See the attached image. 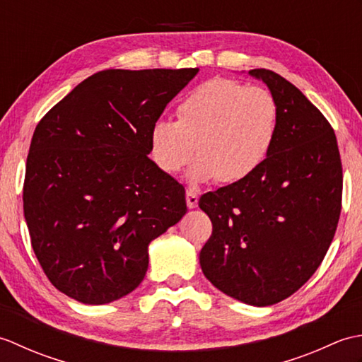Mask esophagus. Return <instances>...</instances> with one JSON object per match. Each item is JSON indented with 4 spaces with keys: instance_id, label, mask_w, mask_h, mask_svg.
I'll list each match as a JSON object with an SVG mask.
<instances>
[{
    "instance_id": "esophagus-1",
    "label": "esophagus",
    "mask_w": 362,
    "mask_h": 362,
    "mask_svg": "<svg viewBox=\"0 0 362 362\" xmlns=\"http://www.w3.org/2000/svg\"><path fill=\"white\" fill-rule=\"evenodd\" d=\"M197 202H199L197 191L193 189V188H188L187 189V205H188V209H196Z\"/></svg>"
}]
</instances>
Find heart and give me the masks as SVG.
<instances>
[{
	"instance_id": "heart-1",
	"label": "heart",
	"mask_w": 362,
	"mask_h": 362,
	"mask_svg": "<svg viewBox=\"0 0 362 362\" xmlns=\"http://www.w3.org/2000/svg\"><path fill=\"white\" fill-rule=\"evenodd\" d=\"M280 112L261 87L216 78L197 86L177 105V121L157 119L149 132L152 158L161 171L180 173L191 156V182L236 183L264 163L279 134Z\"/></svg>"
}]
</instances>
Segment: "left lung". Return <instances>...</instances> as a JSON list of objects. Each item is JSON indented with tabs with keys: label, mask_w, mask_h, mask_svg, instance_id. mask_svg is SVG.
Masks as SVG:
<instances>
[{
	"label": "left lung",
	"mask_w": 362,
	"mask_h": 362,
	"mask_svg": "<svg viewBox=\"0 0 362 362\" xmlns=\"http://www.w3.org/2000/svg\"><path fill=\"white\" fill-rule=\"evenodd\" d=\"M249 74L279 104V134L247 179L199 199L213 224L199 261L224 294L269 306L302 288L324 259L339 222L342 163L333 127L302 91L264 68Z\"/></svg>",
	"instance_id": "obj_1"
}]
</instances>
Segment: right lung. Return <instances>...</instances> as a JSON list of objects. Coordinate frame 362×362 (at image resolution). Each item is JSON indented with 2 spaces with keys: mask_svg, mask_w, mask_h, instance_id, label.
I'll return each instance as SVG.
<instances>
[{
  "mask_svg": "<svg viewBox=\"0 0 362 362\" xmlns=\"http://www.w3.org/2000/svg\"><path fill=\"white\" fill-rule=\"evenodd\" d=\"M197 71H99L37 124L23 209L38 263L68 297L127 296L148 271L149 243L187 213L185 188L148 157L149 132Z\"/></svg>",
  "mask_w": 362,
  "mask_h": 362,
  "instance_id": "1",
  "label": "right lung"
}]
</instances>
